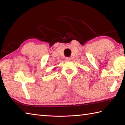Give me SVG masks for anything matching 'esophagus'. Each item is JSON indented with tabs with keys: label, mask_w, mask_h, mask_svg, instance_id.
<instances>
[{
	"label": "esophagus",
	"mask_w": 125,
	"mask_h": 125,
	"mask_svg": "<svg viewBox=\"0 0 125 125\" xmlns=\"http://www.w3.org/2000/svg\"><path fill=\"white\" fill-rule=\"evenodd\" d=\"M71 58L70 57H66V58H65V60H66L67 61H70L71 60Z\"/></svg>",
	"instance_id": "obj_1"
}]
</instances>
